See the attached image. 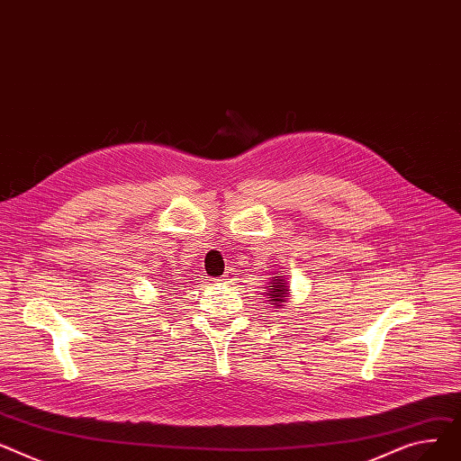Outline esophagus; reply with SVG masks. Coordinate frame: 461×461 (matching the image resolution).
Returning a JSON list of instances; mask_svg holds the SVG:
<instances>
[{
	"label": "esophagus",
	"instance_id": "1",
	"mask_svg": "<svg viewBox=\"0 0 461 461\" xmlns=\"http://www.w3.org/2000/svg\"><path fill=\"white\" fill-rule=\"evenodd\" d=\"M236 276H238V274H234V269H229V272H225L218 281H221V283H234V281H236Z\"/></svg>",
	"mask_w": 461,
	"mask_h": 461
}]
</instances>
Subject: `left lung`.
Listing matches in <instances>:
<instances>
[{"instance_id":"8db88e82","label":"left lung","mask_w":461,"mask_h":461,"mask_svg":"<svg viewBox=\"0 0 461 461\" xmlns=\"http://www.w3.org/2000/svg\"><path fill=\"white\" fill-rule=\"evenodd\" d=\"M264 288H266L264 295L267 297V302L276 305V309H285L286 302L290 300V290H288L290 285L286 281V276L277 272V276L269 279V283Z\"/></svg>"}]
</instances>
